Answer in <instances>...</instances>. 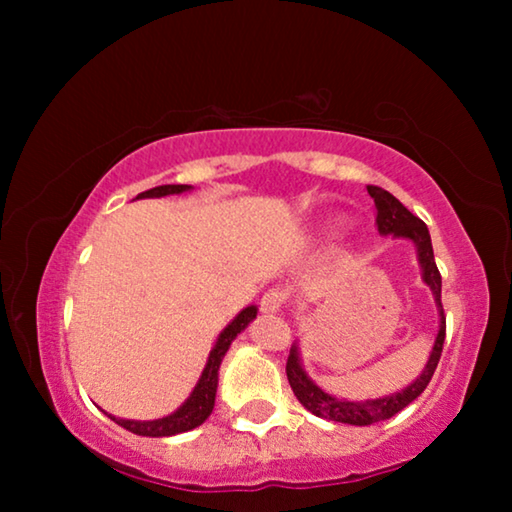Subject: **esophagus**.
<instances>
[{
	"mask_svg": "<svg viewBox=\"0 0 512 512\" xmlns=\"http://www.w3.org/2000/svg\"><path fill=\"white\" fill-rule=\"evenodd\" d=\"M284 302H287V296H284V291L280 289H271L266 291L262 296V302H259V309L264 311V314H277L284 307Z\"/></svg>",
	"mask_w": 512,
	"mask_h": 512,
	"instance_id": "1",
	"label": "esophagus"
}]
</instances>
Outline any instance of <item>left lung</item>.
<instances>
[{"label": "left lung", "mask_w": 512, "mask_h": 512, "mask_svg": "<svg viewBox=\"0 0 512 512\" xmlns=\"http://www.w3.org/2000/svg\"><path fill=\"white\" fill-rule=\"evenodd\" d=\"M366 189L372 201H375L379 235L393 237V239H406L415 246L422 282L431 289L433 300H436V307H438V334H436V341L431 345L429 359L424 363L422 372L411 381L409 386H404L402 391H395L381 397H370V400H345V397H336L332 393H327L325 388H320L316 381L307 375L305 366H302L298 341L291 345V354L287 361V377L293 393L298 397V402L305 406L307 411L318 415V418L354 424V427H368V424L393 418L395 413L406 409L415 397H420L431 381L433 372H436L440 352H443V343H445V314H443V302H440V287H443V280H440L436 259H433L429 228L418 219V216H413L409 210H406V207L397 201L391 192H386V189L375 187V185H368Z\"/></svg>", "instance_id": "obj_1"}]
</instances>
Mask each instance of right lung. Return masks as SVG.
<instances>
[{
  "label": "right lung",
  "instance_id": "add662e5",
  "mask_svg": "<svg viewBox=\"0 0 512 512\" xmlns=\"http://www.w3.org/2000/svg\"><path fill=\"white\" fill-rule=\"evenodd\" d=\"M192 189H194L192 185H160V187L149 189V192H142L137 198H162V196L192 192ZM255 318H257V305H248L221 329V334L216 336L210 354H207V363L201 372V377L196 381L194 391L189 393L187 400L173 413L155 420H128V418H117V415H112L103 409L101 411L106 413L110 420H115L119 427H124L128 431L137 433V436H146V438H167V436H176V433H185L201 427V424L210 418V413L214 411L216 388H219V368L225 352L230 350L232 341H235Z\"/></svg>",
  "mask_w": 512,
  "mask_h": 512
}]
</instances>
